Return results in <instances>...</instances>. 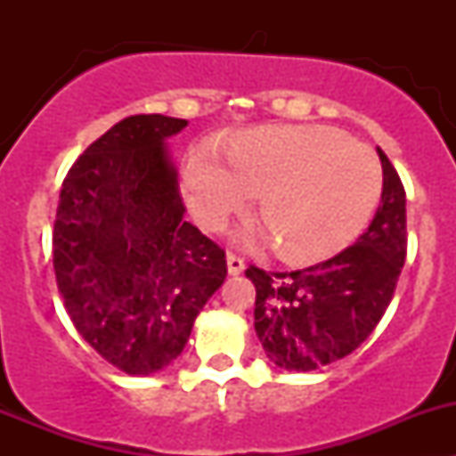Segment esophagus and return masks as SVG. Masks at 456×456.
<instances>
[{
    "mask_svg": "<svg viewBox=\"0 0 456 456\" xmlns=\"http://www.w3.org/2000/svg\"><path fill=\"white\" fill-rule=\"evenodd\" d=\"M242 269H245V260L233 254H227V271L229 275H240Z\"/></svg>",
    "mask_w": 456,
    "mask_h": 456,
    "instance_id": "esophagus-1",
    "label": "esophagus"
}]
</instances>
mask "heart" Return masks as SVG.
Returning a JSON list of instances; mask_svg holds the SVG:
<instances>
[{"instance_id": "obj_1", "label": "heart", "mask_w": 456, "mask_h": 456, "mask_svg": "<svg viewBox=\"0 0 456 456\" xmlns=\"http://www.w3.org/2000/svg\"><path fill=\"white\" fill-rule=\"evenodd\" d=\"M229 160L207 150L185 156L183 194L191 216L218 232L260 194L265 224H247L240 240L257 245L271 236L282 260L344 249L379 205L384 176L375 151L330 127H257L232 142Z\"/></svg>"}]
</instances>
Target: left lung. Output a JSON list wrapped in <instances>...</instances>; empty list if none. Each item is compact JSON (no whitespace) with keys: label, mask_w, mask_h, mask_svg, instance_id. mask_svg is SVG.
I'll list each match as a JSON object with an SVG mask.
<instances>
[{"label":"left lung","mask_w":456,"mask_h":456,"mask_svg":"<svg viewBox=\"0 0 456 456\" xmlns=\"http://www.w3.org/2000/svg\"><path fill=\"white\" fill-rule=\"evenodd\" d=\"M377 154L381 205L355 245L291 273L245 271L256 287V335L278 369L309 372L351 355L393 300L406 260V191L388 156Z\"/></svg>","instance_id":"left-lung-1"}]
</instances>
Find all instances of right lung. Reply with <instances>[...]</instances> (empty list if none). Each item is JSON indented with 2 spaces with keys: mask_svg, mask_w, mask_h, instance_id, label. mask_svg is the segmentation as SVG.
Listing matches in <instances>:
<instances>
[{
  "mask_svg": "<svg viewBox=\"0 0 456 456\" xmlns=\"http://www.w3.org/2000/svg\"><path fill=\"white\" fill-rule=\"evenodd\" d=\"M185 118H123L77 159L53 233L57 287L81 338L127 375L185 348L227 275L224 251L183 218L167 139Z\"/></svg>",
  "mask_w": 456,
  "mask_h": 456,
  "instance_id": "1",
  "label": "right lung"
}]
</instances>
